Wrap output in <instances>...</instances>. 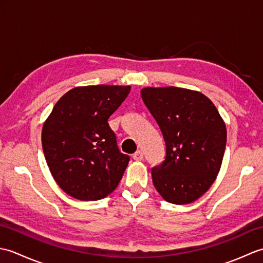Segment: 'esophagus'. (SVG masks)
<instances>
[{"mask_svg":"<svg viewBox=\"0 0 263 263\" xmlns=\"http://www.w3.org/2000/svg\"><path fill=\"white\" fill-rule=\"evenodd\" d=\"M133 159L137 160V161H140V160L143 159V154H142L141 150H138V152L133 154Z\"/></svg>","mask_w":263,"mask_h":263,"instance_id":"obj_1","label":"esophagus"}]
</instances>
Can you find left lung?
I'll list each match as a JSON object with an SVG mask.
<instances>
[{
	"instance_id": "obj_1",
	"label": "left lung",
	"mask_w": 263,
	"mask_h": 263,
	"mask_svg": "<svg viewBox=\"0 0 263 263\" xmlns=\"http://www.w3.org/2000/svg\"><path fill=\"white\" fill-rule=\"evenodd\" d=\"M144 105L163 133L164 163L152 170L153 183L167 202L187 204L215 182L224 158V120L203 93L177 87L141 89Z\"/></svg>"
}]
</instances>
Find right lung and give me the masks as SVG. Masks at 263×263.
Returning <instances> with one entry per match:
<instances>
[{
  "label": "right lung",
  "instance_id": "add662e5",
  "mask_svg": "<svg viewBox=\"0 0 263 263\" xmlns=\"http://www.w3.org/2000/svg\"><path fill=\"white\" fill-rule=\"evenodd\" d=\"M131 86H85L71 89L44 122L42 144L51 174L70 197L96 201L119 185L130 157L122 154L109 116Z\"/></svg>",
  "mask_w": 263,
  "mask_h": 263
}]
</instances>
